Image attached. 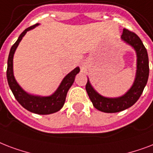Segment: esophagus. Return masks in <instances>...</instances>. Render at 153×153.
Returning <instances> with one entry per match:
<instances>
[{"label": "esophagus", "mask_w": 153, "mask_h": 153, "mask_svg": "<svg viewBox=\"0 0 153 153\" xmlns=\"http://www.w3.org/2000/svg\"><path fill=\"white\" fill-rule=\"evenodd\" d=\"M82 68H83V67H82Z\"/></svg>", "instance_id": "34e87169"}]
</instances>
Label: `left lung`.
I'll return each mask as SVG.
<instances>
[{"label": "left lung", "mask_w": 153, "mask_h": 153, "mask_svg": "<svg viewBox=\"0 0 153 153\" xmlns=\"http://www.w3.org/2000/svg\"><path fill=\"white\" fill-rule=\"evenodd\" d=\"M121 40L134 48L137 53V73L133 85L125 95L116 98H108L100 95L88 80L85 88L93 103L99 111L108 113L118 112L128 108L137 102L141 96L149 79V65L148 53L143 42L137 34L124 28Z\"/></svg>", "instance_id": "1"}]
</instances>
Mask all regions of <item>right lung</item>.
Listing matches in <instances>:
<instances>
[{
    "mask_svg": "<svg viewBox=\"0 0 153 153\" xmlns=\"http://www.w3.org/2000/svg\"><path fill=\"white\" fill-rule=\"evenodd\" d=\"M39 24H36L33 26L28 27L19 36L17 41L12 46L8 58V67H7V80L9 88L13 93L16 100L20 103V105L25 109L33 113L41 115H47L58 112L63 107L65 102V98L68 89L74 82L76 75L80 72V68L76 67L72 72L68 73L60 83L55 93L48 97H40L28 94L22 89V88L16 82L13 75V55L19 43L23 38L26 33L34 28Z\"/></svg>",
    "mask_w": 153,
    "mask_h": 153,
    "instance_id": "1",
    "label": "right lung"
}]
</instances>
